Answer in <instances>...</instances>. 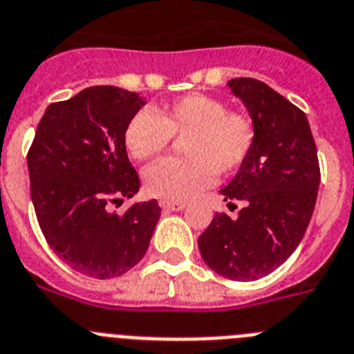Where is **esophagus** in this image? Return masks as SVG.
<instances>
[{"label":"esophagus","instance_id":"1","mask_svg":"<svg viewBox=\"0 0 354 354\" xmlns=\"http://www.w3.org/2000/svg\"><path fill=\"white\" fill-rule=\"evenodd\" d=\"M160 207L164 208L165 212H181L183 208L187 207V205H185V203H165V201H162V203H160Z\"/></svg>","mask_w":354,"mask_h":354}]
</instances>
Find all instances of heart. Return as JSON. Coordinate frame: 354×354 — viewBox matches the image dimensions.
<instances>
[{
	"label": "heart",
	"mask_w": 354,
	"mask_h": 354,
	"mask_svg": "<svg viewBox=\"0 0 354 354\" xmlns=\"http://www.w3.org/2000/svg\"><path fill=\"white\" fill-rule=\"evenodd\" d=\"M173 137L181 139L183 158H165L144 171V187L153 198L183 203L212 185L215 174H230L244 164L257 142L250 113L228 110L223 100L187 94L158 112L139 110L124 128V146L135 160L164 153Z\"/></svg>",
	"instance_id": "obj_1"
}]
</instances>
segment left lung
Returning a JSON list of instances; mask_svg holds the SVG:
<instances>
[{
  "mask_svg": "<svg viewBox=\"0 0 354 354\" xmlns=\"http://www.w3.org/2000/svg\"><path fill=\"white\" fill-rule=\"evenodd\" d=\"M257 124L253 151L224 201H244L239 217L217 212L199 235L203 260L217 274L254 281L294 253L312 219L321 183L317 146L305 112L254 78L230 80Z\"/></svg>",
  "mask_w": 354,
  "mask_h": 354,
  "instance_id": "8db88e82",
  "label": "left lung"
}]
</instances>
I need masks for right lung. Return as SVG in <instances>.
I'll use <instances>...</instances> for the list:
<instances>
[{"label": "right lung", "instance_id": "1", "mask_svg": "<svg viewBox=\"0 0 354 354\" xmlns=\"http://www.w3.org/2000/svg\"><path fill=\"white\" fill-rule=\"evenodd\" d=\"M144 100L112 85L88 87L46 109L28 149L30 194L46 242L71 269L97 279L142 260L160 219L156 199L112 210L139 192L124 128Z\"/></svg>", "mask_w": 354, "mask_h": 354}]
</instances>
